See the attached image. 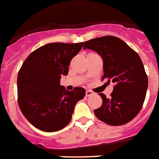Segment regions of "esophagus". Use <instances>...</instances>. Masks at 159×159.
Here are the masks:
<instances>
[{
	"label": "esophagus",
	"mask_w": 159,
	"mask_h": 159,
	"mask_svg": "<svg viewBox=\"0 0 159 159\" xmlns=\"http://www.w3.org/2000/svg\"><path fill=\"white\" fill-rule=\"evenodd\" d=\"M92 95H93V92L91 91V90H89V89L86 90V96H87V97H89V96Z\"/></svg>",
	"instance_id": "34e87169"
}]
</instances>
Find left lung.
I'll return each instance as SVG.
<instances>
[{
    "mask_svg": "<svg viewBox=\"0 0 159 159\" xmlns=\"http://www.w3.org/2000/svg\"><path fill=\"white\" fill-rule=\"evenodd\" d=\"M84 48L100 55L104 72L102 80L115 84L111 98L100 93L102 105L94 111L97 118L112 126L130 122L142 108L148 88L147 75L138 53L113 35L88 40Z\"/></svg>",
    "mask_w": 159,
    "mask_h": 159,
    "instance_id": "1",
    "label": "left lung"
}]
</instances>
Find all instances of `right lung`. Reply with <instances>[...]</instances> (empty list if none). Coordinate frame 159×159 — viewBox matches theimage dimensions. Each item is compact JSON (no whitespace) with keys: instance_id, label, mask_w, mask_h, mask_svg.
Returning <instances> with one entry per match:
<instances>
[{"instance_id":"obj_1","label":"right lung","mask_w":159,"mask_h":159,"mask_svg":"<svg viewBox=\"0 0 159 159\" xmlns=\"http://www.w3.org/2000/svg\"><path fill=\"white\" fill-rule=\"evenodd\" d=\"M84 43H49L27 57L18 71V102L25 118L35 128L56 132L70 123L75 106L85 96L84 88L67 91L60 85L67 75L71 59Z\"/></svg>"}]
</instances>
